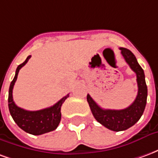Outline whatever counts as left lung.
Wrapping results in <instances>:
<instances>
[{
  "mask_svg": "<svg viewBox=\"0 0 158 158\" xmlns=\"http://www.w3.org/2000/svg\"><path fill=\"white\" fill-rule=\"evenodd\" d=\"M120 50L126 62L136 73L138 94L135 102L127 108L122 110L102 109L89 94L87 95V102L96 121L108 129L116 132L128 129L139 121L144 113L147 99V86L142 68L139 66L135 55L129 49L121 47Z\"/></svg>",
  "mask_w": 158,
  "mask_h": 158,
  "instance_id": "left-lung-1",
  "label": "left lung"
}]
</instances>
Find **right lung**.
I'll return each instance as SVG.
<instances>
[{"label": "right lung", "mask_w": 158, "mask_h": 158, "mask_svg": "<svg viewBox=\"0 0 158 158\" xmlns=\"http://www.w3.org/2000/svg\"><path fill=\"white\" fill-rule=\"evenodd\" d=\"M30 57L31 56H29L25 61L23 62L22 64H20L16 69L14 79H12L9 87L8 107L9 112L11 113L14 122L18 124L20 129L34 135H40L53 131L57 128L59 123L61 121V117H62L61 107H62V103L64 102L65 100L69 96V94L62 97V99L58 101L52 106H50L45 109L38 110V111H28L17 106L15 102H13V98H12L13 86L15 85L19 70L28 62Z\"/></svg>", "instance_id": "1"}]
</instances>
